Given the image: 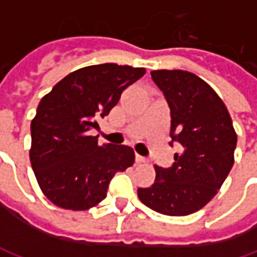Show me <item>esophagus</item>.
I'll return each mask as SVG.
<instances>
[{
	"mask_svg": "<svg viewBox=\"0 0 257 257\" xmlns=\"http://www.w3.org/2000/svg\"><path fill=\"white\" fill-rule=\"evenodd\" d=\"M147 162V160H146L145 157H142V156H136V164H146Z\"/></svg>",
	"mask_w": 257,
	"mask_h": 257,
	"instance_id": "1",
	"label": "esophagus"
}]
</instances>
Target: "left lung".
Masks as SVG:
<instances>
[{"instance_id":"obj_1","label":"left lung","mask_w":257,"mask_h":257,"mask_svg":"<svg viewBox=\"0 0 257 257\" xmlns=\"http://www.w3.org/2000/svg\"><path fill=\"white\" fill-rule=\"evenodd\" d=\"M151 78L167 97L171 138L182 150L173 156L171 168L154 165V183L138 189V197L162 215H190L204 208L226 180L234 164L237 134L226 104L198 75L154 70Z\"/></svg>"}]
</instances>
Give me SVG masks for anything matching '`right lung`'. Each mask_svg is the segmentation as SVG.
<instances>
[{
	"label": "right lung",
	"instance_id": "obj_1",
	"mask_svg": "<svg viewBox=\"0 0 257 257\" xmlns=\"http://www.w3.org/2000/svg\"><path fill=\"white\" fill-rule=\"evenodd\" d=\"M145 73L143 67L115 63L88 66L66 75L42 97L31 121L30 162L52 204L90 209L106 198L112 176L134 165L132 147L100 146L90 131Z\"/></svg>",
	"mask_w": 257,
	"mask_h": 257
}]
</instances>
